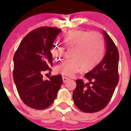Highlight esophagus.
<instances>
[{"mask_svg": "<svg viewBox=\"0 0 131 131\" xmlns=\"http://www.w3.org/2000/svg\"><path fill=\"white\" fill-rule=\"evenodd\" d=\"M62 80H63V82L64 83H66L68 80H70L69 78H68L67 77H66V76H62Z\"/></svg>", "mask_w": 131, "mask_h": 131, "instance_id": "34e87169", "label": "esophagus"}]
</instances>
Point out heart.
I'll use <instances>...</instances> for the list:
<instances>
[{
	"label": "heart",
	"instance_id": "obj_1",
	"mask_svg": "<svg viewBox=\"0 0 131 131\" xmlns=\"http://www.w3.org/2000/svg\"><path fill=\"white\" fill-rule=\"evenodd\" d=\"M66 49L72 50V60L57 66L55 70L63 75L71 76L83 70H92L103 58L105 51L104 40L97 31L78 30L68 33L63 39ZM64 48L58 44L53 45L51 49L52 56L55 60L61 58Z\"/></svg>",
	"mask_w": 131,
	"mask_h": 131
}]
</instances>
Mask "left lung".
Listing matches in <instances>:
<instances>
[{
  "label": "left lung",
  "mask_w": 131,
  "mask_h": 131,
  "mask_svg": "<svg viewBox=\"0 0 131 131\" xmlns=\"http://www.w3.org/2000/svg\"><path fill=\"white\" fill-rule=\"evenodd\" d=\"M104 35L107 46L104 57L92 71L85 75L88 83L77 79L76 88L73 91L75 105L85 113H95L104 108L110 102L119 80V51L105 31Z\"/></svg>",
  "instance_id": "1"
}]
</instances>
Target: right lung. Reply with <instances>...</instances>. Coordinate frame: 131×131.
<instances>
[{"label": "right lung", "mask_w": 131, "mask_h": 131, "mask_svg": "<svg viewBox=\"0 0 131 131\" xmlns=\"http://www.w3.org/2000/svg\"><path fill=\"white\" fill-rule=\"evenodd\" d=\"M61 30L41 27L29 32L19 44L14 56L13 78L24 103L36 110L50 106L62 83L61 75L43 80L44 71H51V49Z\"/></svg>", "instance_id": "add662e5"}]
</instances>
